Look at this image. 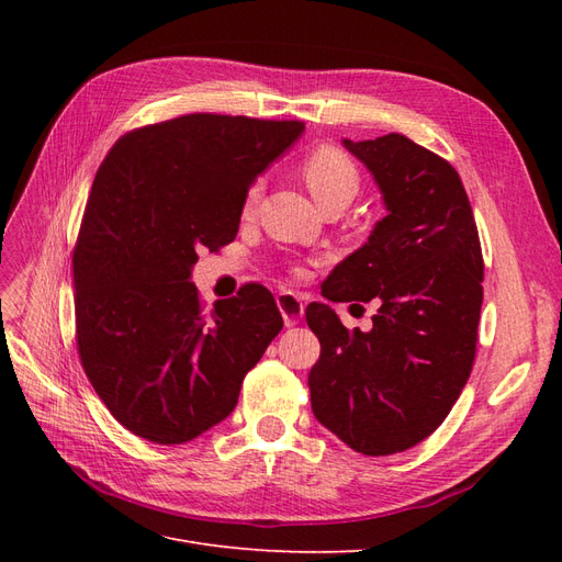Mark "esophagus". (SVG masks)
<instances>
[{
    "label": "esophagus",
    "instance_id": "1",
    "mask_svg": "<svg viewBox=\"0 0 562 562\" xmlns=\"http://www.w3.org/2000/svg\"><path fill=\"white\" fill-rule=\"evenodd\" d=\"M277 304H279V312H281V316H283L285 328L295 326V323H297V321L302 318V314H304V302H302V297H300L297 293H291V291L279 293Z\"/></svg>",
    "mask_w": 562,
    "mask_h": 562
}]
</instances>
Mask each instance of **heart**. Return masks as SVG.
Instances as JSON below:
<instances>
[{"label":"heart","mask_w":562,"mask_h":562,"mask_svg":"<svg viewBox=\"0 0 562 562\" xmlns=\"http://www.w3.org/2000/svg\"><path fill=\"white\" fill-rule=\"evenodd\" d=\"M302 176L307 182L310 192L321 203L323 209L330 203H349L356 194H359L361 176L356 164L345 155L342 149L321 145L302 164ZM260 182H252L244 196V213L248 215L255 203L260 199Z\"/></svg>","instance_id":"heart-1"}]
</instances>
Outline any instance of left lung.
<instances>
[{
  "label": "left lung",
  "instance_id": "left-lung-1",
  "mask_svg": "<svg viewBox=\"0 0 562 562\" xmlns=\"http://www.w3.org/2000/svg\"><path fill=\"white\" fill-rule=\"evenodd\" d=\"M342 145L370 171L386 215L321 293L378 300L380 310L363 333L347 330L328 304H310L321 342L310 394L323 427L380 457L434 434L462 394L479 339L483 255L464 184L446 159L401 133Z\"/></svg>",
  "mask_w": 562,
  "mask_h": 562
}]
</instances>
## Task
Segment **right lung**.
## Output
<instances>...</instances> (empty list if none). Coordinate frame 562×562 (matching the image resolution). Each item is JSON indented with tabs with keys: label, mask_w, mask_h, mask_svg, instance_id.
Segmentation results:
<instances>
[{
	"label": "right lung",
	"mask_w": 562,
	"mask_h": 562,
	"mask_svg": "<svg viewBox=\"0 0 562 562\" xmlns=\"http://www.w3.org/2000/svg\"><path fill=\"white\" fill-rule=\"evenodd\" d=\"M302 122L187 114L126 133L98 168L75 246L79 359L112 417L151 443L223 422L283 328L260 283L203 310L192 269L239 232L244 196Z\"/></svg>",
	"instance_id": "right-lung-1"
}]
</instances>
